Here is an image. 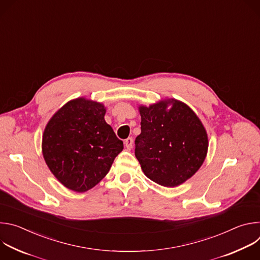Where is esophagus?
I'll return each mask as SVG.
<instances>
[{
	"label": "esophagus",
	"instance_id": "1",
	"mask_svg": "<svg viewBox=\"0 0 260 260\" xmlns=\"http://www.w3.org/2000/svg\"><path fill=\"white\" fill-rule=\"evenodd\" d=\"M133 144H134L133 138H127V139L124 141V145H125L127 150H131V149H132V148H133Z\"/></svg>",
	"mask_w": 260,
	"mask_h": 260
}]
</instances>
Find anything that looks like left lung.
<instances>
[{
    "mask_svg": "<svg viewBox=\"0 0 260 260\" xmlns=\"http://www.w3.org/2000/svg\"><path fill=\"white\" fill-rule=\"evenodd\" d=\"M141 134L135 155L144 174L166 187L191 178L208 151L207 132L193 111L175 99L140 106Z\"/></svg>",
    "mask_w": 260,
    "mask_h": 260,
    "instance_id": "left-lung-1",
    "label": "left lung"
}]
</instances>
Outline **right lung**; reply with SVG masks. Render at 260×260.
Segmentation results:
<instances>
[{"mask_svg": "<svg viewBox=\"0 0 260 260\" xmlns=\"http://www.w3.org/2000/svg\"><path fill=\"white\" fill-rule=\"evenodd\" d=\"M103 104L79 98L48 121L42 139L46 165L64 187L85 192L108 174L123 142L105 121Z\"/></svg>", "mask_w": 260, "mask_h": 260, "instance_id": "right-lung-1", "label": "right lung"}]
</instances>
